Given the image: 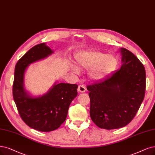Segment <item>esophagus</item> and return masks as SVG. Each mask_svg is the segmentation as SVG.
I'll list each match as a JSON object with an SVG mask.
<instances>
[{"label": "esophagus", "mask_w": 155, "mask_h": 155, "mask_svg": "<svg viewBox=\"0 0 155 155\" xmlns=\"http://www.w3.org/2000/svg\"><path fill=\"white\" fill-rule=\"evenodd\" d=\"M78 91L79 93L85 92V87L84 85H80L78 87Z\"/></svg>", "instance_id": "34e87169"}]
</instances>
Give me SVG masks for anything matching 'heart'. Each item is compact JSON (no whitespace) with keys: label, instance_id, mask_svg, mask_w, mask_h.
Returning a JSON list of instances; mask_svg holds the SVG:
<instances>
[{"label":"heart","instance_id":"1","mask_svg":"<svg viewBox=\"0 0 155 155\" xmlns=\"http://www.w3.org/2000/svg\"><path fill=\"white\" fill-rule=\"evenodd\" d=\"M76 64L80 69L92 68L90 77L94 80H99L108 75L115 70L117 60L113 55H106L98 51H87L78 54L75 57ZM74 72L78 73V70L72 67Z\"/></svg>","mask_w":155,"mask_h":155}]
</instances>
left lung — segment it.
<instances>
[{
    "mask_svg": "<svg viewBox=\"0 0 155 155\" xmlns=\"http://www.w3.org/2000/svg\"><path fill=\"white\" fill-rule=\"evenodd\" d=\"M121 68L88 85L90 116L100 128H123L134 119L144 98L146 71L139 59L128 50H120Z\"/></svg>",
    "mask_w": 155,
    "mask_h": 155,
    "instance_id": "obj_1",
    "label": "left lung"
}]
</instances>
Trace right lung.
I'll use <instances>...</instances> for the list:
<instances>
[{
    "mask_svg": "<svg viewBox=\"0 0 155 155\" xmlns=\"http://www.w3.org/2000/svg\"><path fill=\"white\" fill-rule=\"evenodd\" d=\"M54 53L45 43L31 48L17 62L13 85V99L20 116L28 127L40 131L55 130L65 121L68 108L77 96V84L55 82L48 92L33 96L24 87V75L31 64Z\"/></svg>",
    "mask_w": 155,
    "mask_h": 155,
    "instance_id": "add662e5",
    "label": "right lung"
}]
</instances>
